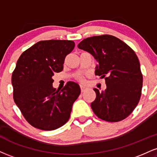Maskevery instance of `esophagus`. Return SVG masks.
Masks as SVG:
<instances>
[{
  "mask_svg": "<svg viewBox=\"0 0 157 157\" xmlns=\"http://www.w3.org/2000/svg\"><path fill=\"white\" fill-rule=\"evenodd\" d=\"M87 89V87L86 86H80V90H81V92H84L85 90Z\"/></svg>",
  "mask_w": 157,
  "mask_h": 157,
  "instance_id": "obj_1",
  "label": "esophagus"
}]
</instances>
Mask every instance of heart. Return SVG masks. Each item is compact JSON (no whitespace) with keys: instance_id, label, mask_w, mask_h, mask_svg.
Segmentation results:
<instances>
[{"instance_id":"b5f03b06","label":"heart","mask_w":157,"mask_h":157,"mask_svg":"<svg viewBox=\"0 0 157 157\" xmlns=\"http://www.w3.org/2000/svg\"><path fill=\"white\" fill-rule=\"evenodd\" d=\"M77 80H79L80 82H83L84 81V77L82 75H79L77 77Z\"/></svg>"}]
</instances>
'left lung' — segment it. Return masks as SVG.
I'll list each match as a JSON object with an SVG mask.
<instances>
[{
    "label": "left lung",
    "instance_id": "8db88e82",
    "mask_svg": "<svg viewBox=\"0 0 157 157\" xmlns=\"http://www.w3.org/2000/svg\"><path fill=\"white\" fill-rule=\"evenodd\" d=\"M97 60L96 75L105 78L106 90L94 88L96 99L90 105L100 119L118 122L125 119L137 107L141 97L143 75L135 51L111 35L86 38L77 45Z\"/></svg>",
    "mask_w": 157,
    "mask_h": 157
}]
</instances>
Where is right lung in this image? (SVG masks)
<instances>
[{
  "mask_svg": "<svg viewBox=\"0 0 157 157\" xmlns=\"http://www.w3.org/2000/svg\"><path fill=\"white\" fill-rule=\"evenodd\" d=\"M75 45L71 40L40 41L19 58L12 76L13 98L33 127L50 131L69 120L80 86L70 81L63 89L56 90L52 76L63 70L66 56Z\"/></svg>",
  "mask_w": 157,
  "mask_h": 157,
  "instance_id": "add662e5",
  "label": "right lung"
}]
</instances>
